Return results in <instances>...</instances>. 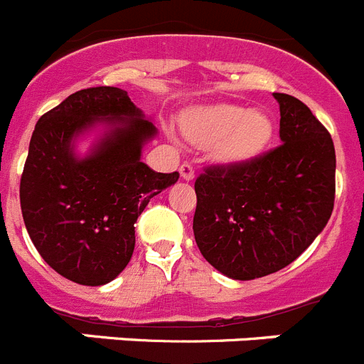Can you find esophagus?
Here are the masks:
<instances>
[{"label": "esophagus", "mask_w": 364, "mask_h": 364, "mask_svg": "<svg viewBox=\"0 0 364 364\" xmlns=\"http://www.w3.org/2000/svg\"><path fill=\"white\" fill-rule=\"evenodd\" d=\"M180 176L184 180H193L195 178V169H193V166L189 162H184L182 166H180Z\"/></svg>", "instance_id": "1"}]
</instances>
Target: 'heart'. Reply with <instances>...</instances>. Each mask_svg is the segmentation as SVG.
I'll return each instance as SVG.
<instances>
[{"label": "heart", "mask_w": 364, "mask_h": 364, "mask_svg": "<svg viewBox=\"0 0 364 364\" xmlns=\"http://www.w3.org/2000/svg\"><path fill=\"white\" fill-rule=\"evenodd\" d=\"M182 133L195 144L211 146L220 162H244L259 153L272 136V120L240 105H213L184 112Z\"/></svg>", "instance_id": "b5f03b06"}]
</instances>
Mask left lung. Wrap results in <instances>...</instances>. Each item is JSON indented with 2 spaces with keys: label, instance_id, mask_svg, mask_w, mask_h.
I'll list each match as a JSON object with an SVG mask.
<instances>
[{
  "label": "left lung",
  "instance_id": "obj_1",
  "mask_svg": "<svg viewBox=\"0 0 364 364\" xmlns=\"http://www.w3.org/2000/svg\"><path fill=\"white\" fill-rule=\"evenodd\" d=\"M273 96L282 144L244 162L208 166L195 180L198 250L237 281L294 262L326 226L336 200L332 136L301 100Z\"/></svg>",
  "mask_w": 364,
  "mask_h": 364
}]
</instances>
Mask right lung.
<instances>
[{
    "label": "right lung",
    "mask_w": 364,
    "mask_h": 364,
    "mask_svg": "<svg viewBox=\"0 0 364 364\" xmlns=\"http://www.w3.org/2000/svg\"><path fill=\"white\" fill-rule=\"evenodd\" d=\"M96 121L112 131L87 159L72 138ZM156 129L118 87L74 92L38 120L28 146L19 202L38 253L54 272L83 286L111 282L134 250V222L151 198L178 180L140 160Z\"/></svg>",
    "instance_id": "1"
}]
</instances>
